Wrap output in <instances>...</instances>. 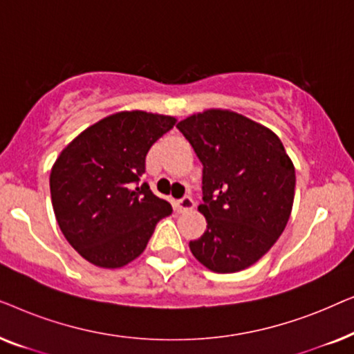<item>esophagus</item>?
Masks as SVG:
<instances>
[{
  "label": "esophagus",
  "mask_w": 354,
  "mask_h": 354,
  "mask_svg": "<svg viewBox=\"0 0 354 354\" xmlns=\"http://www.w3.org/2000/svg\"><path fill=\"white\" fill-rule=\"evenodd\" d=\"M177 207H178V211H180V212L192 211L193 207H195V201H193L190 196H183L177 201Z\"/></svg>",
  "instance_id": "34e87169"
}]
</instances>
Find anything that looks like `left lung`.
Instances as JSON below:
<instances>
[{
    "instance_id": "left-lung-1",
    "label": "left lung",
    "mask_w": 354,
    "mask_h": 354,
    "mask_svg": "<svg viewBox=\"0 0 354 354\" xmlns=\"http://www.w3.org/2000/svg\"><path fill=\"white\" fill-rule=\"evenodd\" d=\"M203 164L207 229L190 241L212 272H239L282 235L295 196V167L272 130L234 111L207 109L177 124Z\"/></svg>"
}]
</instances>
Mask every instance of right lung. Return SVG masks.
<instances>
[{
	"label": "right lung",
	"mask_w": 354,
	"mask_h": 354,
	"mask_svg": "<svg viewBox=\"0 0 354 354\" xmlns=\"http://www.w3.org/2000/svg\"><path fill=\"white\" fill-rule=\"evenodd\" d=\"M176 118L145 111L108 115L72 140L50 176L53 209L72 248L115 269L138 258L172 206L149 190L145 161Z\"/></svg>",
	"instance_id": "obj_1"
}]
</instances>
